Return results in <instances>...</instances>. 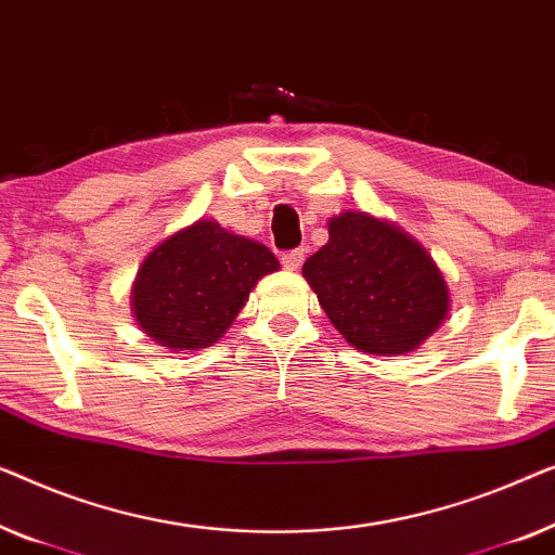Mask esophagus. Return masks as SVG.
I'll return each mask as SVG.
<instances>
[{
  "instance_id": "esophagus-1",
  "label": "esophagus",
  "mask_w": 555,
  "mask_h": 555,
  "mask_svg": "<svg viewBox=\"0 0 555 555\" xmlns=\"http://www.w3.org/2000/svg\"><path fill=\"white\" fill-rule=\"evenodd\" d=\"M281 263H284V269L288 271H296L304 263V248H294V251H284L281 254Z\"/></svg>"
}]
</instances>
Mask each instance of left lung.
<instances>
[{
    "mask_svg": "<svg viewBox=\"0 0 555 555\" xmlns=\"http://www.w3.org/2000/svg\"><path fill=\"white\" fill-rule=\"evenodd\" d=\"M301 274L330 322L370 354H404L442 324L450 296L417 241L397 225L347 210L330 221V241Z\"/></svg>",
    "mask_w": 555,
    "mask_h": 555,
    "instance_id": "1",
    "label": "left lung"
}]
</instances>
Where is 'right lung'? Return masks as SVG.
Returning <instances> with one entry per match:
<instances>
[{"instance_id": "add662e5", "label": "right lung", "mask_w": 555, "mask_h": 555, "mask_svg": "<svg viewBox=\"0 0 555 555\" xmlns=\"http://www.w3.org/2000/svg\"><path fill=\"white\" fill-rule=\"evenodd\" d=\"M279 269L267 246L198 221L163 241L132 286V311L168 349H206L233 324L263 274Z\"/></svg>"}]
</instances>
